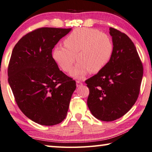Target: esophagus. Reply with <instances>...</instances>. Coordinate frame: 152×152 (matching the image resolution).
<instances>
[{
  "label": "esophagus",
  "instance_id": "34e87169",
  "mask_svg": "<svg viewBox=\"0 0 152 152\" xmlns=\"http://www.w3.org/2000/svg\"><path fill=\"white\" fill-rule=\"evenodd\" d=\"M82 85H83V83H82L80 81H78V80L76 81V86H77V87H79V86H81Z\"/></svg>",
  "mask_w": 152,
  "mask_h": 152
}]
</instances>
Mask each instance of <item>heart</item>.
<instances>
[{
    "label": "heart",
    "mask_w": 152,
    "mask_h": 152,
    "mask_svg": "<svg viewBox=\"0 0 152 152\" xmlns=\"http://www.w3.org/2000/svg\"><path fill=\"white\" fill-rule=\"evenodd\" d=\"M64 46H56L53 58L64 72H69L76 60L78 64L71 72L75 78L86 74L98 73L109 63L114 46L109 36L95 29L82 28L74 30L65 38Z\"/></svg>",
    "instance_id": "1"
}]
</instances>
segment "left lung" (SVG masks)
<instances>
[{
  "label": "left lung",
  "instance_id": "1",
  "mask_svg": "<svg viewBox=\"0 0 152 152\" xmlns=\"http://www.w3.org/2000/svg\"><path fill=\"white\" fill-rule=\"evenodd\" d=\"M114 51L102 71L85 81L89 88L87 105L102 121H114L126 114L138 98L143 65L128 36L110 28Z\"/></svg>",
  "mask_w": 152,
  "mask_h": 152
}]
</instances>
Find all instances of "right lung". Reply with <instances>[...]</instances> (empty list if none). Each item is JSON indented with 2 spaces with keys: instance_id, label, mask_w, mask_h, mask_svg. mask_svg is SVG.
I'll return each mask as SVG.
<instances>
[{
  "instance_id": "add662e5",
  "label": "right lung",
  "mask_w": 152,
  "mask_h": 152,
  "mask_svg": "<svg viewBox=\"0 0 152 152\" xmlns=\"http://www.w3.org/2000/svg\"><path fill=\"white\" fill-rule=\"evenodd\" d=\"M72 28H41L14 47L8 82L18 107L28 118L53 126L66 118L76 82L59 70L52 49Z\"/></svg>"
}]
</instances>
